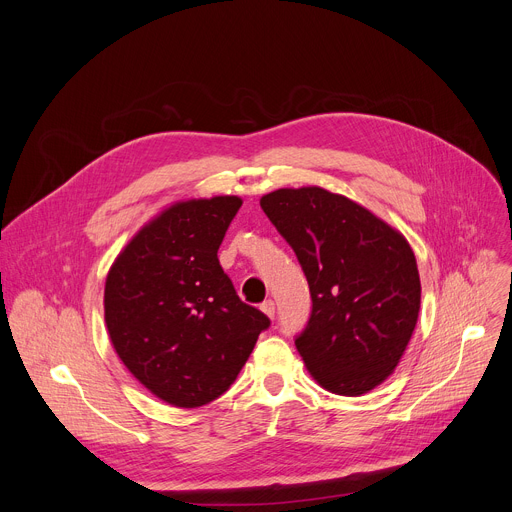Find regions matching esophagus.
<instances>
[{"instance_id": "esophagus-1", "label": "esophagus", "mask_w": 512, "mask_h": 512, "mask_svg": "<svg viewBox=\"0 0 512 512\" xmlns=\"http://www.w3.org/2000/svg\"><path fill=\"white\" fill-rule=\"evenodd\" d=\"M261 310H263V314H267L269 318H273V316H275V302H273V300H265V302L261 304Z\"/></svg>"}]
</instances>
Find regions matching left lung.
<instances>
[{
	"label": "left lung",
	"instance_id": "8db88e82",
	"mask_svg": "<svg viewBox=\"0 0 512 512\" xmlns=\"http://www.w3.org/2000/svg\"><path fill=\"white\" fill-rule=\"evenodd\" d=\"M261 208L310 285L312 312L296 336L308 371L336 395L369 393L393 373L417 324L421 283L409 243L318 186L275 190Z\"/></svg>",
	"mask_w": 512,
	"mask_h": 512
}]
</instances>
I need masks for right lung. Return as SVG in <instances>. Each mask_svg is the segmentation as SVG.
<instances>
[{
	"mask_svg": "<svg viewBox=\"0 0 512 512\" xmlns=\"http://www.w3.org/2000/svg\"><path fill=\"white\" fill-rule=\"evenodd\" d=\"M237 196L178 202L113 263L105 322L129 373L174 407H200L237 379L269 318L241 302L218 263Z\"/></svg>",
	"mask_w": 512,
	"mask_h": 512,
	"instance_id": "obj_1",
	"label": "right lung"
}]
</instances>
